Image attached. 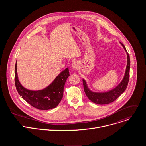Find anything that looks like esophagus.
I'll use <instances>...</instances> for the list:
<instances>
[{
    "label": "esophagus",
    "instance_id": "34e87169",
    "mask_svg": "<svg viewBox=\"0 0 146 146\" xmlns=\"http://www.w3.org/2000/svg\"><path fill=\"white\" fill-rule=\"evenodd\" d=\"M72 67L73 69H77V68H78V64L77 62L76 61H74L73 63H72Z\"/></svg>",
    "mask_w": 146,
    "mask_h": 146
}]
</instances>
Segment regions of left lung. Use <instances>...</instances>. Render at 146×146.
<instances>
[{
  "label": "left lung",
  "instance_id": "left-lung-1",
  "mask_svg": "<svg viewBox=\"0 0 146 146\" xmlns=\"http://www.w3.org/2000/svg\"><path fill=\"white\" fill-rule=\"evenodd\" d=\"M121 45L123 46L124 50H125L127 54V65L126 68L125 73L123 77V80L119 83L118 86L113 89L111 91L98 93V92H94L89 90L87 87V83L86 81L82 79L83 86H84V90L85 93L88 99L93 102L95 103L98 104V105H105V104H109L114 102L125 91L127 86L128 84L129 79V70H130V57L125 47L121 43Z\"/></svg>",
  "mask_w": 146,
  "mask_h": 146
}]
</instances>
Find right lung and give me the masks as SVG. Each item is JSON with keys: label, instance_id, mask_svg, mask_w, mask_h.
I'll use <instances>...</instances> for the list:
<instances>
[{"label": "right lung", "instance_id": "right-lung-1", "mask_svg": "<svg viewBox=\"0 0 146 146\" xmlns=\"http://www.w3.org/2000/svg\"><path fill=\"white\" fill-rule=\"evenodd\" d=\"M69 76V72L67 68L47 87L41 90L31 91L20 84L17 76V62L15 66L14 81L18 94L31 106L39 110H50L58 106L63 97L65 84Z\"/></svg>", "mask_w": 146, "mask_h": 146}]
</instances>
